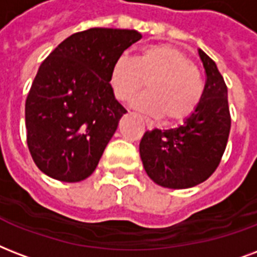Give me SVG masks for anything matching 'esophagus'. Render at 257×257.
Segmentation results:
<instances>
[{
    "label": "esophagus",
    "mask_w": 257,
    "mask_h": 257,
    "mask_svg": "<svg viewBox=\"0 0 257 257\" xmlns=\"http://www.w3.org/2000/svg\"><path fill=\"white\" fill-rule=\"evenodd\" d=\"M145 122H146V126H147V128H149V130H151V128H153V124H151V123L149 122V120H147V119H145Z\"/></svg>",
    "instance_id": "esophagus-1"
}]
</instances>
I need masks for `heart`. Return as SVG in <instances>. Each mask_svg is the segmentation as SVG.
<instances>
[{
  "label": "heart",
  "instance_id": "heart-1",
  "mask_svg": "<svg viewBox=\"0 0 257 257\" xmlns=\"http://www.w3.org/2000/svg\"><path fill=\"white\" fill-rule=\"evenodd\" d=\"M134 106L165 122L180 123L194 114L204 96V79L182 51L168 44L143 48L134 57L122 55L114 61L110 85L120 101L130 100L145 88Z\"/></svg>",
  "mask_w": 257,
  "mask_h": 257
}]
</instances>
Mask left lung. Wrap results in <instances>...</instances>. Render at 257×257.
Segmentation results:
<instances>
[{
	"mask_svg": "<svg viewBox=\"0 0 257 257\" xmlns=\"http://www.w3.org/2000/svg\"><path fill=\"white\" fill-rule=\"evenodd\" d=\"M206 81L194 114L178 128L146 131L139 153L147 176L170 189L192 188L208 180L221 162L230 130L228 89L216 63L198 51Z\"/></svg>",
	"mask_w": 257,
	"mask_h": 257,
	"instance_id": "obj_1",
	"label": "left lung"
}]
</instances>
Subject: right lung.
Wrapping results in <instances>:
<instances>
[{"mask_svg":"<svg viewBox=\"0 0 257 257\" xmlns=\"http://www.w3.org/2000/svg\"><path fill=\"white\" fill-rule=\"evenodd\" d=\"M141 39L130 29L91 28L41 63L25 101V126L32 158L47 176L77 182L96 169L127 112L111 89V67Z\"/></svg>","mask_w":257,"mask_h":257,"instance_id":"1","label":"right lung"}]
</instances>
